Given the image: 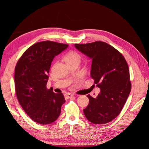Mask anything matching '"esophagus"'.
Returning a JSON list of instances; mask_svg holds the SVG:
<instances>
[{"label":"esophagus","mask_w":149,"mask_h":149,"mask_svg":"<svg viewBox=\"0 0 149 149\" xmlns=\"http://www.w3.org/2000/svg\"><path fill=\"white\" fill-rule=\"evenodd\" d=\"M65 96H66V97H67V98H70V97H73V96H74V94H71V93H66V94H65Z\"/></svg>","instance_id":"esophagus-1"}]
</instances>
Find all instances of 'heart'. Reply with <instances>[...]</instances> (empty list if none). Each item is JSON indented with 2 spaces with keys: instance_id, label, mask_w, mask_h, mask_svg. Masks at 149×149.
Masks as SVG:
<instances>
[{
  "instance_id": "obj_1",
  "label": "heart",
  "mask_w": 149,
  "mask_h": 149,
  "mask_svg": "<svg viewBox=\"0 0 149 149\" xmlns=\"http://www.w3.org/2000/svg\"><path fill=\"white\" fill-rule=\"evenodd\" d=\"M80 55L76 52H70L67 54L65 56V61L66 63L74 61H80Z\"/></svg>"
}]
</instances>
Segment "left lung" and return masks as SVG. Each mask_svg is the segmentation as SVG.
Wrapping results in <instances>:
<instances>
[{"label":"left lung","mask_w":149,"mask_h":149,"mask_svg":"<svg viewBox=\"0 0 149 149\" xmlns=\"http://www.w3.org/2000/svg\"><path fill=\"white\" fill-rule=\"evenodd\" d=\"M74 47L92 60L91 76L101 89L96 98L87 95L89 102L84 114L93 124L109 123L120 114L131 90L127 62L118 50L105 42L74 44Z\"/></svg>","instance_id":"obj_1"}]
</instances>
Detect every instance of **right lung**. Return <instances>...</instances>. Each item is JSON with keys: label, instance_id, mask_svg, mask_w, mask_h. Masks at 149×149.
<instances>
[{"label": "right lung", "instance_id": "obj_1", "mask_svg": "<svg viewBox=\"0 0 149 149\" xmlns=\"http://www.w3.org/2000/svg\"><path fill=\"white\" fill-rule=\"evenodd\" d=\"M68 45L52 41L36 43L18 61L15 68L16 95L20 106L30 118L40 124L55 121L65 102L63 94L47 89L52 62Z\"/></svg>", "mask_w": 149, "mask_h": 149}]
</instances>
